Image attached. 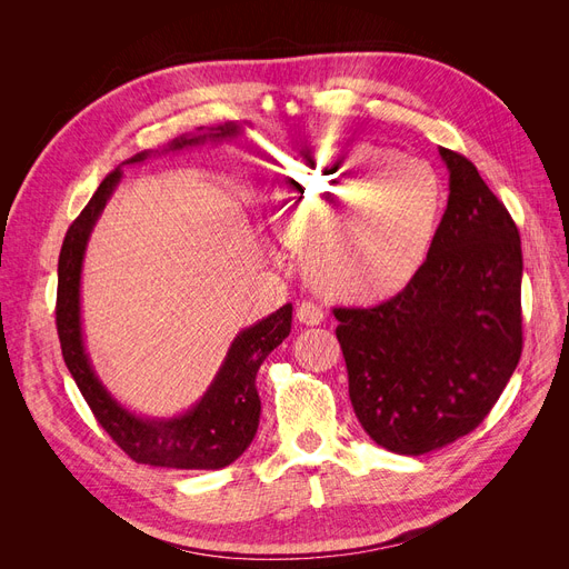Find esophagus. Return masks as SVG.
<instances>
[{"mask_svg": "<svg viewBox=\"0 0 569 569\" xmlns=\"http://www.w3.org/2000/svg\"><path fill=\"white\" fill-rule=\"evenodd\" d=\"M297 320H300L302 325L313 327V325H320L325 320V311L313 302H302V305H297Z\"/></svg>", "mask_w": 569, "mask_h": 569, "instance_id": "34e87169", "label": "esophagus"}]
</instances>
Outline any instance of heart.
<instances>
[{
	"label": "heart",
	"mask_w": 569,
	"mask_h": 569,
	"mask_svg": "<svg viewBox=\"0 0 569 569\" xmlns=\"http://www.w3.org/2000/svg\"><path fill=\"white\" fill-rule=\"evenodd\" d=\"M272 198L279 232L305 249L309 281L346 305L406 290L427 264L445 214L433 168L371 142L307 152Z\"/></svg>",
	"instance_id": "b5f03b06"
}]
</instances>
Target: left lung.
<instances>
[{
  "label": "left lung",
  "mask_w": 569,
  "mask_h": 569,
  "mask_svg": "<svg viewBox=\"0 0 569 569\" xmlns=\"http://www.w3.org/2000/svg\"><path fill=\"white\" fill-rule=\"evenodd\" d=\"M450 198L417 279L373 309H335L357 420L420 457L470 433L521 357V239L477 168L440 147Z\"/></svg>",
  "instance_id": "8db88e82"
}]
</instances>
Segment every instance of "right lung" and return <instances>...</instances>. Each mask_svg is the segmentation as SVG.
I'll use <instances>...</instances> for the list:
<instances>
[{
  "instance_id": "obj_1",
  "label": "right lung",
  "mask_w": 569,
  "mask_h": 569,
  "mask_svg": "<svg viewBox=\"0 0 569 569\" xmlns=\"http://www.w3.org/2000/svg\"><path fill=\"white\" fill-rule=\"evenodd\" d=\"M242 131L244 127L237 122H226L214 129L200 127L198 133L174 138L168 149L174 152V149L196 147L207 140L217 142ZM149 154L152 152H140L124 161V166L140 163ZM119 182H122V168H114L67 230L62 251H59L54 313L64 362L97 422L133 461L182 470L226 468L244 455L258 431L260 397L256 376L264 357L290 335L292 305H283L272 316L258 320L234 337L212 385L187 412L159 420V417H142L124 408L106 390L89 360L80 318V277L89 234Z\"/></svg>"
}]
</instances>
